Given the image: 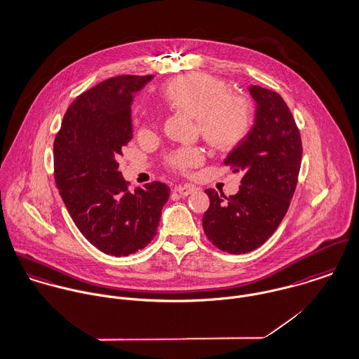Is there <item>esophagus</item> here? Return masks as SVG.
I'll return each mask as SVG.
<instances>
[{
    "label": "esophagus",
    "instance_id": "1",
    "mask_svg": "<svg viewBox=\"0 0 359 359\" xmlns=\"http://www.w3.org/2000/svg\"><path fill=\"white\" fill-rule=\"evenodd\" d=\"M175 191L176 193H179L180 196H190V194H193L194 191H196V187L194 186H190V184H184V186H177L176 189H175Z\"/></svg>",
    "mask_w": 359,
    "mask_h": 359
}]
</instances>
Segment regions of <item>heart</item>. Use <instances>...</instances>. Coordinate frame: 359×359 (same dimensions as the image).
I'll use <instances>...</instances> for the list:
<instances>
[{"label":"heart","mask_w":359,"mask_h":359,"mask_svg":"<svg viewBox=\"0 0 359 359\" xmlns=\"http://www.w3.org/2000/svg\"><path fill=\"white\" fill-rule=\"evenodd\" d=\"M165 102L184 111L197 122V132L217 151H230L250 133L253 109L250 102L230 93L223 81L208 74H194L169 81L162 88ZM203 161L199 147H180L166 157V165L180 173H190Z\"/></svg>","instance_id":"heart-1"}]
</instances>
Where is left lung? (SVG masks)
I'll list each match as a JSON object with an SVG mask.
<instances>
[{"instance_id":"left-lung-1","label":"left lung","mask_w":359,"mask_h":359,"mask_svg":"<svg viewBox=\"0 0 359 359\" xmlns=\"http://www.w3.org/2000/svg\"><path fill=\"white\" fill-rule=\"evenodd\" d=\"M249 92L257 103L255 125L248 137L224 160L242 172L236 196L213 189L202 226L208 239L220 250L241 255L262 246L278 229L294 194L300 165L302 137L280 95L259 85Z\"/></svg>"}]
</instances>
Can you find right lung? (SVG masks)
I'll list each match as a JSON object with an SVG mask.
<instances>
[{"mask_svg": "<svg viewBox=\"0 0 359 359\" xmlns=\"http://www.w3.org/2000/svg\"><path fill=\"white\" fill-rule=\"evenodd\" d=\"M153 76L123 74L85 90L67 109L53 142V176L81 234L121 257L151 242L169 187L153 182L128 190L117 158L132 139L130 103Z\"/></svg>", "mask_w": 359, "mask_h": 359, "instance_id": "1", "label": "right lung"}]
</instances>
